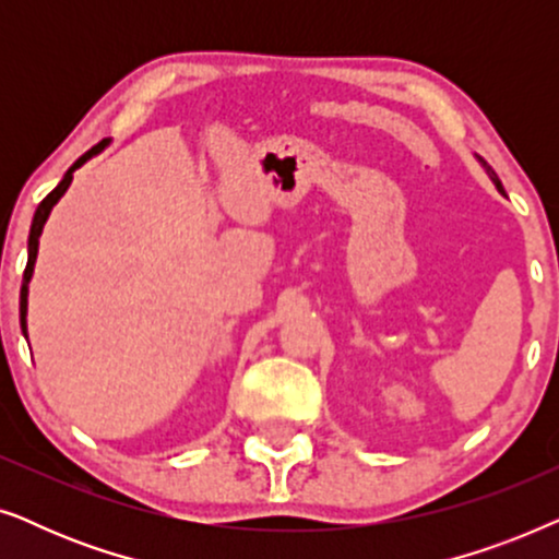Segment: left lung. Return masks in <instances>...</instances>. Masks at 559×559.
Segmentation results:
<instances>
[{
    "label": "left lung",
    "instance_id": "left-lung-1",
    "mask_svg": "<svg viewBox=\"0 0 559 559\" xmlns=\"http://www.w3.org/2000/svg\"><path fill=\"white\" fill-rule=\"evenodd\" d=\"M476 159H478V163H480V167H484V170H486L488 178H491V182H493V186H496V190H499V193H503V188H501V180L496 178V173L491 170V165H488L486 159H484V157H478V155H476Z\"/></svg>",
    "mask_w": 559,
    "mask_h": 559
}]
</instances>
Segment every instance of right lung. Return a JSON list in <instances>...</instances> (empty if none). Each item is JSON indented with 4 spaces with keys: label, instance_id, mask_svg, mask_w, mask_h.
Here are the masks:
<instances>
[{
    "label": "right lung",
    "instance_id": "obj_1",
    "mask_svg": "<svg viewBox=\"0 0 559 559\" xmlns=\"http://www.w3.org/2000/svg\"><path fill=\"white\" fill-rule=\"evenodd\" d=\"M106 147H109V140L98 142L96 147H91V150L86 152V155H81L79 159H75V163L66 170L63 180H60L58 186L52 188L48 195L43 198V203L37 205V211H35V216H33V226H29V239H27V266H25V274H22V289H20V325H22V333H25V335H27V293H29V280H33V272H35L37 247H40V234H43V228H45V224H48L50 211L56 209V203L60 201V198L66 195V190L71 188V182H73V173L79 170L81 165H86L91 157H96L98 152H104Z\"/></svg>",
    "mask_w": 559,
    "mask_h": 559
}]
</instances>
